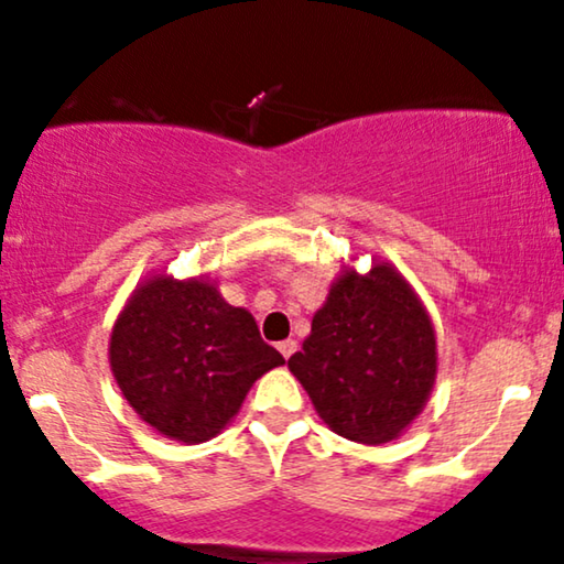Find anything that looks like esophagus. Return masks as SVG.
<instances>
[{
    "mask_svg": "<svg viewBox=\"0 0 564 564\" xmlns=\"http://www.w3.org/2000/svg\"><path fill=\"white\" fill-rule=\"evenodd\" d=\"M278 352L283 355V358H291V355L296 352V341L294 339H286V341H281V345H278Z\"/></svg>",
    "mask_w": 564,
    "mask_h": 564,
    "instance_id": "1",
    "label": "esophagus"
}]
</instances>
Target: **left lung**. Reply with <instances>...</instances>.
I'll return each instance as SVG.
<instances>
[{
    "label": "left lung",
    "instance_id": "8db88e82",
    "mask_svg": "<svg viewBox=\"0 0 564 564\" xmlns=\"http://www.w3.org/2000/svg\"><path fill=\"white\" fill-rule=\"evenodd\" d=\"M315 411L336 435L364 445L400 437L437 377L430 313L390 262L345 270L313 315L302 352L289 358Z\"/></svg>",
    "mask_w": 564,
    "mask_h": 564
}]
</instances>
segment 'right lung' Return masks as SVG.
<instances>
[{
	"mask_svg": "<svg viewBox=\"0 0 564 564\" xmlns=\"http://www.w3.org/2000/svg\"><path fill=\"white\" fill-rule=\"evenodd\" d=\"M108 360L142 422L185 445L219 435L251 384L283 366L249 310L225 302L206 278L172 275L132 291L113 323Z\"/></svg>",
	"mask_w": 564,
	"mask_h": 564,
	"instance_id": "obj_1",
	"label": "right lung"
}]
</instances>
